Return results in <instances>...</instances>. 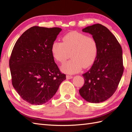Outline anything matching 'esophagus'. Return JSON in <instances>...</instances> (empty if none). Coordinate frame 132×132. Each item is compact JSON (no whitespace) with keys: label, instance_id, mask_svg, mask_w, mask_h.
Segmentation results:
<instances>
[{"label":"esophagus","instance_id":"obj_1","mask_svg":"<svg viewBox=\"0 0 132 132\" xmlns=\"http://www.w3.org/2000/svg\"><path fill=\"white\" fill-rule=\"evenodd\" d=\"M66 78H67V79H71L73 78V77L72 76H70V75H67L66 76Z\"/></svg>","mask_w":132,"mask_h":132}]
</instances>
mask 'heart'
Instances as JSON below:
<instances>
[{
	"label": "heart",
	"mask_w": 132,
	"mask_h": 132,
	"mask_svg": "<svg viewBox=\"0 0 132 132\" xmlns=\"http://www.w3.org/2000/svg\"><path fill=\"white\" fill-rule=\"evenodd\" d=\"M63 42L54 41L51 46L53 58L60 63H64L70 54L71 60L61 67L62 72L73 74L91 66L98 53L96 39L77 31H72L63 36Z\"/></svg>",
	"instance_id": "obj_1"
}]
</instances>
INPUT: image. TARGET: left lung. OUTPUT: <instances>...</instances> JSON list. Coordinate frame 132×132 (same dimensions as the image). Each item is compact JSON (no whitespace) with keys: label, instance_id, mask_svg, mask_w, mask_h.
I'll return each mask as SVG.
<instances>
[{"label":"left lung","instance_id":"left-lung-1","mask_svg":"<svg viewBox=\"0 0 132 132\" xmlns=\"http://www.w3.org/2000/svg\"><path fill=\"white\" fill-rule=\"evenodd\" d=\"M82 31L96 39L98 53L93 66L82 74L85 82L79 94L89 102H103L114 93L123 75L122 47L111 32L99 23L87 26Z\"/></svg>","mask_w":132,"mask_h":132}]
</instances>
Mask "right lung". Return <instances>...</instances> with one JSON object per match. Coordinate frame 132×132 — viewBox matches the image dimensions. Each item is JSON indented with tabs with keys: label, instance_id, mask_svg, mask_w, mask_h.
<instances>
[{
	"label": "right lung",
	"instance_id": "obj_1",
	"mask_svg": "<svg viewBox=\"0 0 132 132\" xmlns=\"http://www.w3.org/2000/svg\"><path fill=\"white\" fill-rule=\"evenodd\" d=\"M61 31L59 27H32L19 37L12 51V84L23 100L32 105L48 101L66 79L51 53L52 45Z\"/></svg>",
	"mask_w": 132,
	"mask_h": 132
}]
</instances>
